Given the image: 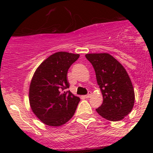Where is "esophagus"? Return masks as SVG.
Wrapping results in <instances>:
<instances>
[{
    "label": "esophagus",
    "instance_id": "34e87169",
    "mask_svg": "<svg viewBox=\"0 0 153 153\" xmlns=\"http://www.w3.org/2000/svg\"><path fill=\"white\" fill-rule=\"evenodd\" d=\"M91 95H92V92H91L90 91H89V92H88L87 95H84V97H85L86 98H90V97H91Z\"/></svg>",
    "mask_w": 153,
    "mask_h": 153
}]
</instances>
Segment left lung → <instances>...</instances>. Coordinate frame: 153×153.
I'll return each instance as SVG.
<instances>
[{
  "instance_id": "left-lung-1",
  "label": "left lung",
  "mask_w": 153,
  "mask_h": 153,
  "mask_svg": "<svg viewBox=\"0 0 153 153\" xmlns=\"http://www.w3.org/2000/svg\"><path fill=\"white\" fill-rule=\"evenodd\" d=\"M95 69L103 103L96 109L103 118L111 121L124 119L135 104L132 81L122 64L109 53H91L85 55Z\"/></svg>"
}]
</instances>
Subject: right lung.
Listing matches in <instances>:
<instances>
[{"label": "right lung", "instance_id": "add662e5", "mask_svg": "<svg viewBox=\"0 0 153 153\" xmlns=\"http://www.w3.org/2000/svg\"><path fill=\"white\" fill-rule=\"evenodd\" d=\"M79 54L58 52L49 56L36 69L29 89V101L32 112L44 124L60 126L75 114L79 97L69 88L67 72L78 59Z\"/></svg>", "mask_w": 153, "mask_h": 153}]
</instances>
